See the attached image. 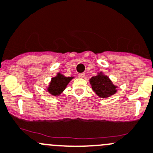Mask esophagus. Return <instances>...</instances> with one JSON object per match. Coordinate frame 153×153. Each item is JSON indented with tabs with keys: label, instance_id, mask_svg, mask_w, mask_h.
I'll return each mask as SVG.
<instances>
[{
	"label": "esophagus",
	"instance_id": "1",
	"mask_svg": "<svg viewBox=\"0 0 153 153\" xmlns=\"http://www.w3.org/2000/svg\"><path fill=\"white\" fill-rule=\"evenodd\" d=\"M78 76H79V78H84V77H85V74H84V73H81V74H78Z\"/></svg>",
	"mask_w": 153,
	"mask_h": 153
}]
</instances>
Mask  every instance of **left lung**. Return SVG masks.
Segmentation results:
<instances>
[{
	"label": "left lung",
	"mask_w": 153,
	"mask_h": 153,
	"mask_svg": "<svg viewBox=\"0 0 153 153\" xmlns=\"http://www.w3.org/2000/svg\"><path fill=\"white\" fill-rule=\"evenodd\" d=\"M90 84L92 90L100 97H108L116 92L117 86L114 85L107 76L104 75L102 72L90 79Z\"/></svg>",
	"instance_id": "8db88e82"
}]
</instances>
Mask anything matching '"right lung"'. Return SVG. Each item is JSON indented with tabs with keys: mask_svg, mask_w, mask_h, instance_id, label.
Listing matches in <instances>:
<instances>
[{
	"mask_svg": "<svg viewBox=\"0 0 153 153\" xmlns=\"http://www.w3.org/2000/svg\"><path fill=\"white\" fill-rule=\"evenodd\" d=\"M74 77H66L60 73L56 76L52 78L51 82L48 87V91L54 96H58L65 89L70 81Z\"/></svg>",
	"mask_w": 153,
	"mask_h": 153,
	"instance_id": "right-lung-1",
	"label": "right lung"
}]
</instances>
